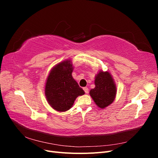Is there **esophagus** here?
<instances>
[{
	"instance_id": "34e87169",
	"label": "esophagus",
	"mask_w": 158,
	"mask_h": 158,
	"mask_svg": "<svg viewBox=\"0 0 158 158\" xmlns=\"http://www.w3.org/2000/svg\"><path fill=\"white\" fill-rule=\"evenodd\" d=\"M83 89L84 90V92H85V94H88V92H89V89H88V88L87 87H84V88H83Z\"/></svg>"
}]
</instances>
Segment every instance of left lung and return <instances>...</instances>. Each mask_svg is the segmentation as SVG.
I'll return each instance as SVG.
<instances>
[{"instance_id": "obj_1", "label": "left lung", "mask_w": 158, "mask_h": 158, "mask_svg": "<svg viewBox=\"0 0 158 158\" xmlns=\"http://www.w3.org/2000/svg\"><path fill=\"white\" fill-rule=\"evenodd\" d=\"M95 87L89 92L95 104L101 109L111 105L115 98L117 88L111 75L108 72L100 71L95 76Z\"/></svg>"}]
</instances>
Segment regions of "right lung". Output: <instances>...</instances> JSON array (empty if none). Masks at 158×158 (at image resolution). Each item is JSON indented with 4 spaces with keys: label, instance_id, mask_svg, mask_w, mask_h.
Here are the masks:
<instances>
[{
    "label": "right lung",
    "instance_id": "1",
    "mask_svg": "<svg viewBox=\"0 0 158 158\" xmlns=\"http://www.w3.org/2000/svg\"><path fill=\"white\" fill-rule=\"evenodd\" d=\"M73 64L67 60L55 66L47 77L45 96L52 108L57 111L70 109L76 98L84 94V91L73 78Z\"/></svg>",
    "mask_w": 158,
    "mask_h": 158
}]
</instances>
